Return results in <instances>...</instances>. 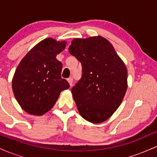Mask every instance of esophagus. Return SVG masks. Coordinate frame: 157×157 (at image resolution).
Masks as SVG:
<instances>
[{
    "label": "esophagus",
    "instance_id": "34e87169",
    "mask_svg": "<svg viewBox=\"0 0 157 157\" xmlns=\"http://www.w3.org/2000/svg\"><path fill=\"white\" fill-rule=\"evenodd\" d=\"M67 81L68 82V83H69L70 86H72V83H73V78H72V77H69V78H68Z\"/></svg>",
    "mask_w": 157,
    "mask_h": 157
}]
</instances>
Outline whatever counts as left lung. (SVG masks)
<instances>
[{"label": "left lung", "instance_id": "obj_1", "mask_svg": "<svg viewBox=\"0 0 157 157\" xmlns=\"http://www.w3.org/2000/svg\"><path fill=\"white\" fill-rule=\"evenodd\" d=\"M82 64V77L71 89L82 118L100 123L112 116L128 88V71L112 44L102 36L75 38L68 48Z\"/></svg>", "mask_w": 157, "mask_h": 157}]
</instances>
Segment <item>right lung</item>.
<instances>
[{"label": "right lung", "mask_w": 157, "mask_h": 157, "mask_svg": "<svg viewBox=\"0 0 157 157\" xmlns=\"http://www.w3.org/2000/svg\"><path fill=\"white\" fill-rule=\"evenodd\" d=\"M66 41L48 37L35 45L21 60L12 78L15 99L26 112L42 116L52 109L60 92L69 88L61 78L62 63L56 56Z\"/></svg>", "instance_id": "obj_1"}]
</instances>
